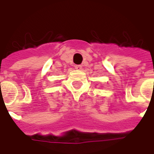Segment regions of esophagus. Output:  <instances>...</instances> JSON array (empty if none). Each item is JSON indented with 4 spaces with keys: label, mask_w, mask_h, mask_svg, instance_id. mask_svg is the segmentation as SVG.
<instances>
[{
    "label": "esophagus",
    "mask_w": 154,
    "mask_h": 154,
    "mask_svg": "<svg viewBox=\"0 0 154 154\" xmlns=\"http://www.w3.org/2000/svg\"><path fill=\"white\" fill-rule=\"evenodd\" d=\"M82 67L81 65H75V69H77V70H81L82 69Z\"/></svg>",
    "instance_id": "obj_1"
}]
</instances>
